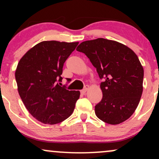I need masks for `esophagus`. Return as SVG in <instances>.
Here are the masks:
<instances>
[{"instance_id": "1", "label": "esophagus", "mask_w": 159, "mask_h": 159, "mask_svg": "<svg viewBox=\"0 0 159 159\" xmlns=\"http://www.w3.org/2000/svg\"><path fill=\"white\" fill-rule=\"evenodd\" d=\"M88 88H89V87H88V86H85V87H84V88L83 89V90H82L81 91V94H84V95L85 93H87V90H88Z\"/></svg>"}]
</instances>
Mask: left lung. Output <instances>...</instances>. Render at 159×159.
<instances>
[{"mask_svg": "<svg viewBox=\"0 0 159 159\" xmlns=\"http://www.w3.org/2000/svg\"><path fill=\"white\" fill-rule=\"evenodd\" d=\"M96 67L102 98L95 106L96 116L111 125L129 119L136 110L143 92V69L132 49L103 38L81 43L76 48Z\"/></svg>", "mask_w": 159, "mask_h": 159, "instance_id": "left-lung-1", "label": "left lung"}]
</instances>
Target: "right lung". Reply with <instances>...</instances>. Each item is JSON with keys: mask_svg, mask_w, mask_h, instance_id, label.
<instances>
[{"mask_svg": "<svg viewBox=\"0 0 159 159\" xmlns=\"http://www.w3.org/2000/svg\"><path fill=\"white\" fill-rule=\"evenodd\" d=\"M78 43L43 41L33 47L18 63V91L30 114L38 121L54 125L71 116L80 92L68 90L57 81L65 61Z\"/></svg>", "mask_w": 159, "mask_h": 159, "instance_id": "right-lung-1", "label": "right lung"}]
</instances>
